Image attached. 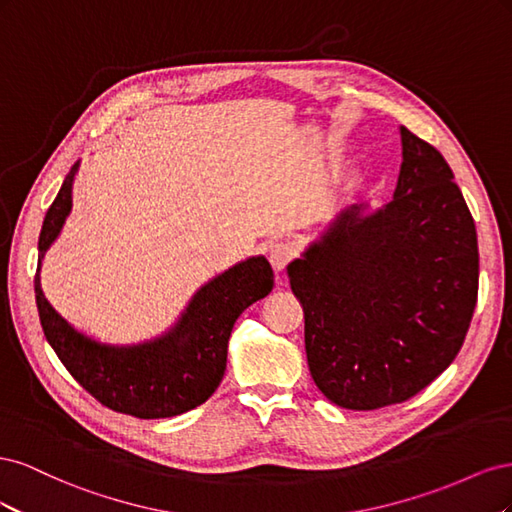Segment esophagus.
<instances>
[{
  "label": "esophagus",
  "mask_w": 512,
  "mask_h": 512,
  "mask_svg": "<svg viewBox=\"0 0 512 512\" xmlns=\"http://www.w3.org/2000/svg\"><path fill=\"white\" fill-rule=\"evenodd\" d=\"M294 258V247L290 245V243H284V241H280V243H273L271 245V250H269V262H271V267L280 273V271H284L286 269V265L288 262Z\"/></svg>",
  "instance_id": "34e87169"
}]
</instances>
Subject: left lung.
<instances>
[{
  "label": "left lung",
  "mask_w": 512,
  "mask_h": 512,
  "mask_svg": "<svg viewBox=\"0 0 512 512\" xmlns=\"http://www.w3.org/2000/svg\"><path fill=\"white\" fill-rule=\"evenodd\" d=\"M391 203L342 211L288 265L305 352L348 410L401 404L455 361L478 294L472 213L442 153L401 126Z\"/></svg>",
  "instance_id": "obj_1"
}]
</instances>
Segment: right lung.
<instances>
[{"instance_id":"add662e5","label":"right lung","mask_w":512,"mask_h":512,"mask_svg":"<svg viewBox=\"0 0 512 512\" xmlns=\"http://www.w3.org/2000/svg\"><path fill=\"white\" fill-rule=\"evenodd\" d=\"M76 162L53 205L44 215L38 239L36 305L46 342L87 393L115 412L136 418H168L188 412L218 389L237 318L273 290V269L265 256H250L200 286L179 320L162 335L132 346L102 344L76 331L46 301L40 265L72 211Z\"/></svg>"}]
</instances>
